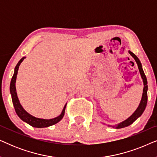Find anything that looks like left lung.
Listing matches in <instances>:
<instances>
[{
    "label": "left lung",
    "mask_w": 157,
    "mask_h": 157,
    "mask_svg": "<svg viewBox=\"0 0 157 157\" xmlns=\"http://www.w3.org/2000/svg\"><path fill=\"white\" fill-rule=\"evenodd\" d=\"M128 53H130V55L134 58L135 61H136L137 66H138L139 72H140L141 76L143 79V82H144V89H143V94H142V98H141V102L139 104V106H138V108L136 111H134V113L130 117H128L127 119L121 123H120L118 124V125L116 126H110L109 125V126H112L113 128H124L126 127V126H128L132 124V123H134V121H136V120L138 119V118L140 117V116L142 114L144 111L145 110L146 106H147V90H148V86H147V77H146L144 72L142 66H141V63L139 59H138V57L136 56L134 53H133L132 51H128Z\"/></svg>",
    "instance_id": "left-lung-1"
}]
</instances>
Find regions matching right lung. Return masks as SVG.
<instances>
[{
  "instance_id": "obj_1",
  "label": "right lung",
  "mask_w": 157,
  "mask_h": 157,
  "mask_svg": "<svg viewBox=\"0 0 157 157\" xmlns=\"http://www.w3.org/2000/svg\"><path fill=\"white\" fill-rule=\"evenodd\" d=\"M25 58V57H23L22 59L18 61V63H17L16 68H15L13 76L11 81H10V94H11L12 101H13V104L14 106L15 111H16L17 115L18 116L19 118H20L22 121L26 122L27 124H29V125L33 126V127L44 128V127H48V126L54 125V124L58 123V122L60 121L62 119H63L64 113H65L66 104L65 105V106L63 107V111H62L61 113L59 116V117L53 118V119H39V118H36L35 117H33V116L31 114H29L27 111H25L24 110V109L23 108L22 106H21L20 104V102H19L18 98V96H17V93H16V81L17 74H18L19 66H20L21 62L24 60Z\"/></svg>"
}]
</instances>
